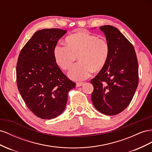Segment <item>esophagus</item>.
Wrapping results in <instances>:
<instances>
[{
	"label": "esophagus",
	"instance_id": "1",
	"mask_svg": "<svg viewBox=\"0 0 152 152\" xmlns=\"http://www.w3.org/2000/svg\"><path fill=\"white\" fill-rule=\"evenodd\" d=\"M83 82H77V83H76V86H81L82 85H83Z\"/></svg>",
	"mask_w": 152,
	"mask_h": 152
}]
</instances>
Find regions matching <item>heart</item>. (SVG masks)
<instances>
[{"label":"heart","mask_w":152,"mask_h":152,"mask_svg":"<svg viewBox=\"0 0 152 152\" xmlns=\"http://www.w3.org/2000/svg\"><path fill=\"white\" fill-rule=\"evenodd\" d=\"M66 46L57 45L53 55L56 63L64 71L72 66L77 57L79 62L69 72V77L76 81L84 80L92 71L102 70L106 65L110 55L109 42L87 32H80L68 36Z\"/></svg>","instance_id":"obj_1"}]
</instances>
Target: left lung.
Instances as JSON below:
<instances>
[{"mask_svg":"<svg viewBox=\"0 0 152 152\" xmlns=\"http://www.w3.org/2000/svg\"><path fill=\"white\" fill-rule=\"evenodd\" d=\"M110 46L108 61L90 81L94 86L91 99L101 113L116 115L123 111L135 94L139 82L138 62L135 50L116 27L101 26Z\"/></svg>","mask_w":152,"mask_h":152,"instance_id":"1","label":"left lung"}]
</instances>
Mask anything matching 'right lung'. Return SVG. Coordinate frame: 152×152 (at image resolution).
Masks as SVG:
<instances>
[{
	"label": "right lung",
	"instance_id": "obj_1",
	"mask_svg": "<svg viewBox=\"0 0 152 152\" xmlns=\"http://www.w3.org/2000/svg\"><path fill=\"white\" fill-rule=\"evenodd\" d=\"M66 30L37 31L21 49L16 64V83L23 100L38 118H56L65 110L69 90L76 83L56 63L53 51Z\"/></svg>",
	"mask_w": 152,
	"mask_h": 152
}]
</instances>
